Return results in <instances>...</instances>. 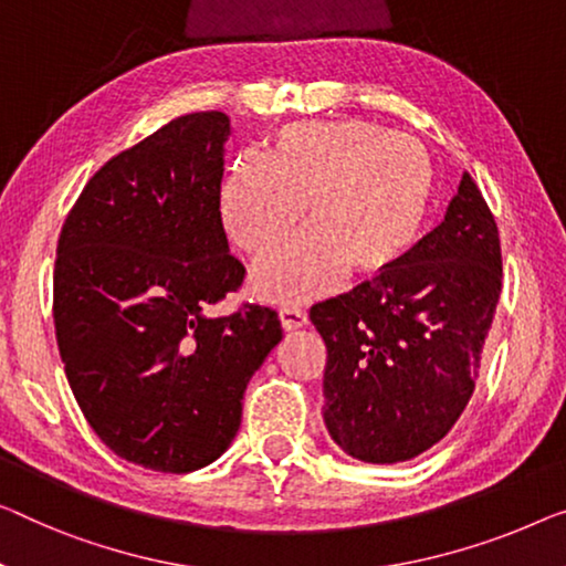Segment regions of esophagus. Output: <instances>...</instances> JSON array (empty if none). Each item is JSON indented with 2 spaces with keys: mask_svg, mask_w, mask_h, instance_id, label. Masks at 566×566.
Returning <instances> with one entry per match:
<instances>
[{
  "mask_svg": "<svg viewBox=\"0 0 566 566\" xmlns=\"http://www.w3.org/2000/svg\"><path fill=\"white\" fill-rule=\"evenodd\" d=\"M280 323L284 331H300L302 325H307V315L297 307H282L280 310Z\"/></svg>",
  "mask_w": 566,
  "mask_h": 566,
  "instance_id": "esophagus-1",
  "label": "esophagus"
}]
</instances>
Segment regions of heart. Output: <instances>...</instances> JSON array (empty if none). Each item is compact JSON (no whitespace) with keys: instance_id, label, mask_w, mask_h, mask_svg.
<instances>
[{"instance_id":"b5f03b06","label":"heart","mask_w":566,"mask_h":566,"mask_svg":"<svg viewBox=\"0 0 566 566\" xmlns=\"http://www.w3.org/2000/svg\"><path fill=\"white\" fill-rule=\"evenodd\" d=\"M429 151L370 122H292L266 155H239L221 190L229 239L261 256L290 235L305 202V231L254 269L251 286L269 302H305L337 276L376 280L415 247L434 200Z\"/></svg>"}]
</instances>
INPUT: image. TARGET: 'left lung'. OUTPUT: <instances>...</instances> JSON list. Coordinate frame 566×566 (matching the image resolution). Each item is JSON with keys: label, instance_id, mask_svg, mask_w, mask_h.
I'll return each mask as SVG.
<instances>
[{"label": "left lung", "instance_id": "1", "mask_svg": "<svg viewBox=\"0 0 566 566\" xmlns=\"http://www.w3.org/2000/svg\"><path fill=\"white\" fill-rule=\"evenodd\" d=\"M501 284L499 226L465 172L444 221L399 264L310 310L333 440L376 465L440 442L475 391Z\"/></svg>", "mask_w": 566, "mask_h": 566}]
</instances>
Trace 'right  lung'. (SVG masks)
<instances>
[{
  "label": "right lung",
  "mask_w": 566,
  "mask_h": 566,
  "mask_svg": "<svg viewBox=\"0 0 566 566\" xmlns=\"http://www.w3.org/2000/svg\"><path fill=\"white\" fill-rule=\"evenodd\" d=\"M223 112L177 116L91 177L53 272L57 350L91 429L126 462L190 472L221 458L243 391L282 340L274 310L208 307L243 284L221 218Z\"/></svg>",
  "instance_id": "right-lung-1"
}]
</instances>
